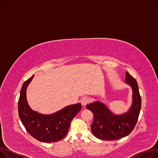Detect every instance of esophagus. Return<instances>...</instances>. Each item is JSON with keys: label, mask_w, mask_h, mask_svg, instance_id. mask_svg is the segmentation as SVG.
Segmentation results:
<instances>
[{"label": "esophagus", "mask_w": 158, "mask_h": 158, "mask_svg": "<svg viewBox=\"0 0 158 158\" xmlns=\"http://www.w3.org/2000/svg\"><path fill=\"white\" fill-rule=\"evenodd\" d=\"M89 102V99L87 97H83L81 99V104L83 106H86Z\"/></svg>", "instance_id": "1"}]
</instances>
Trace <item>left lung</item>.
<instances>
[{
	"instance_id": "1",
	"label": "left lung",
	"mask_w": 158,
	"mask_h": 158,
	"mask_svg": "<svg viewBox=\"0 0 158 158\" xmlns=\"http://www.w3.org/2000/svg\"><path fill=\"white\" fill-rule=\"evenodd\" d=\"M126 82L132 88V105L129 111L120 116L114 115L106 106L99 102L86 106L92 112L94 122L91 126L94 136L102 140H116L129 135L135 129L138 120L142 106L136 80L128 72L126 73Z\"/></svg>"
}]
</instances>
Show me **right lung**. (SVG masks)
<instances>
[{
	"label": "right lung",
	"mask_w": 158,
	"mask_h": 158,
	"mask_svg": "<svg viewBox=\"0 0 158 158\" xmlns=\"http://www.w3.org/2000/svg\"><path fill=\"white\" fill-rule=\"evenodd\" d=\"M33 77L23 82L20 90L18 102L20 118L26 131L36 139L45 143L58 142L68 133L72 120L81 110V104L67 106L49 115L32 111L27 102L26 88Z\"/></svg>",
	"instance_id": "right-lung-1"
}]
</instances>
